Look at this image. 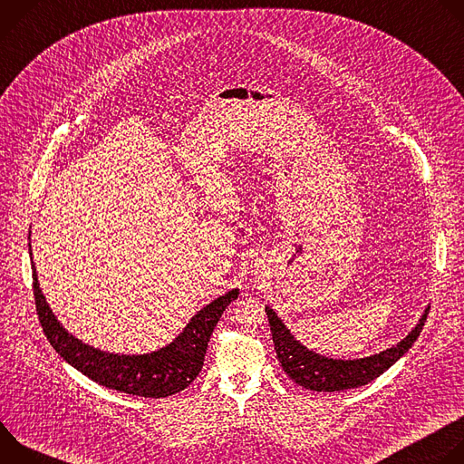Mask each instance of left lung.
I'll list each match as a JSON object with an SVG mask.
<instances>
[{
    "instance_id": "obj_1",
    "label": "left lung",
    "mask_w": 464,
    "mask_h": 464,
    "mask_svg": "<svg viewBox=\"0 0 464 464\" xmlns=\"http://www.w3.org/2000/svg\"><path fill=\"white\" fill-rule=\"evenodd\" d=\"M428 312H430V306L424 310V314L420 315L417 326L411 330V333L396 345L365 358L334 360L328 356H321L306 349L303 343H299L286 328L283 319L274 312V308L266 306V315L270 321L274 345H276V353L281 367L295 383L303 385L304 389L319 391V392L345 391V389L365 385L374 378H378L382 372H385L394 362H399L411 349V345L422 333Z\"/></svg>"
}]
</instances>
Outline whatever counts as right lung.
<instances>
[{"mask_svg": "<svg viewBox=\"0 0 464 464\" xmlns=\"http://www.w3.org/2000/svg\"><path fill=\"white\" fill-rule=\"evenodd\" d=\"M29 253H33L31 244ZM33 288L44 334L65 362L99 385L145 399H165L176 394L198 376L204 367L208 343L218 319L238 297V288H233L206 304L187 323L178 338L163 349L149 354H113L82 343L62 326L40 290L34 262Z\"/></svg>", "mask_w": 464, "mask_h": 464, "instance_id": "right-lung-1", "label": "right lung"}]
</instances>
